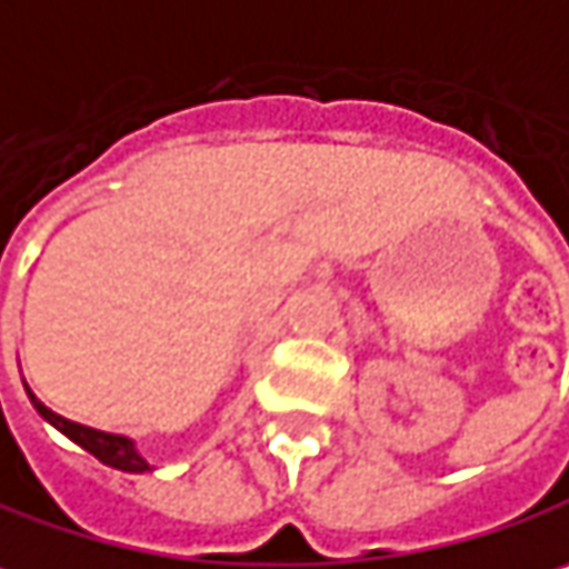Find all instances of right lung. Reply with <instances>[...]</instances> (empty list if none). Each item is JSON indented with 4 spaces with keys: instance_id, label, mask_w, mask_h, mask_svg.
Masks as SVG:
<instances>
[{
    "instance_id": "obj_1",
    "label": "right lung",
    "mask_w": 569,
    "mask_h": 569,
    "mask_svg": "<svg viewBox=\"0 0 569 569\" xmlns=\"http://www.w3.org/2000/svg\"><path fill=\"white\" fill-rule=\"evenodd\" d=\"M28 389V386H24ZM28 399L31 406L38 409V416L44 421H51L57 431H63L73 445H80L83 451H89L92 457H99L106 467H116V470H124V473H148L151 463L138 453L134 441L128 435H112V431H99V428H89V425H80V421H70V418L57 416L53 409H48L31 389H28Z\"/></svg>"
}]
</instances>
